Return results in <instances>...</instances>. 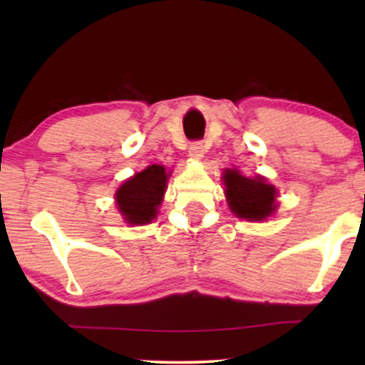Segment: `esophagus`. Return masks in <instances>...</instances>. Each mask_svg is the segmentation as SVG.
I'll return each instance as SVG.
<instances>
[{
  "label": "esophagus",
  "mask_w": 365,
  "mask_h": 365,
  "mask_svg": "<svg viewBox=\"0 0 365 365\" xmlns=\"http://www.w3.org/2000/svg\"><path fill=\"white\" fill-rule=\"evenodd\" d=\"M189 156L194 159H202L204 158V144L201 141L192 143L191 146H189Z\"/></svg>",
  "instance_id": "1"
}]
</instances>
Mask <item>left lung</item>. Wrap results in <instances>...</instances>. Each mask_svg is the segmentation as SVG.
Here are the masks:
<instances>
[{
  "label": "left lung",
  "mask_w": 365,
  "mask_h": 365,
  "mask_svg": "<svg viewBox=\"0 0 365 365\" xmlns=\"http://www.w3.org/2000/svg\"><path fill=\"white\" fill-rule=\"evenodd\" d=\"M224 192L232 214L247 221H264L277 209V191L266 178L242 176L237 169H224Z\"/></svg>",
  "instance_id": "left-lung-1"
}]
</instances>
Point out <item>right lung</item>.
I'll return each instance as SVG.
<instances>
[{
    "mask_svg": "<svg viewBox=\"0 0 365 365\" xmlns=\"http://www.w3.org/2000/svg\"><path fill=\"white\" fill-rule=\"evenodd\" d=\"M164 166H148L121 184L114 194L118 211L131 226H143L156 219L163 196L166 192L168 178Z\"/></svg>",
    "mask_w": 365,
    "mask_h": 365,
    "instance_id": "add662e5",
    "label": "right lung"
}]
</instances>
